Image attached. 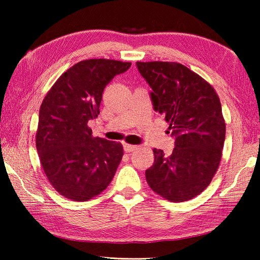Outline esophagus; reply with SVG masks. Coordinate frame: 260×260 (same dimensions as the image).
<instances>
[{"label": "esophagus", "mask_w": 260, "mask_h": 260, "mask_svg": "<svg viewBox=\"0 0 260 260\" xmlns=\"http://www.w3.org/2000/svg\"><path fill=\"white\" fill-rule=\"evenodd\" d=\"M137 147H139V146H137V145H131V144H125V145H124V151H125V152H127V153H131V152H133V151H135Z\"/></svg>", "instance_id": "obj_1"}]
</instances>
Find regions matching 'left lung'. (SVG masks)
<instances>
[{
	"label": "left lung",
	"instance_id": "1",
	"mask_svg": "<svg viewBox=\"0 0 260 260\" xmlns=\"http://www.w3.org/2000/svg\"><path fill=\"white\" fill-rule=\"evenodd\" d=\"M152 88L154 109L170 124L174 150L165 156L154 148L145 176L151 189L172 202L199 196L212 181L221 161L225 124L213 87L178 62H136Z\"/></svg>",
	"mask_w": 260,
	"mask_h": 260
}]
</instances>
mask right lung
I'll return each mask as SVG.
<instances>
[{"label":"right lung","mask_w":260,"mask_h":260,"mask_svg":"<svg viewBox=\"0 0 260 260\" xmlns=\"http://www.w3.org/2000/svg\"><path fill=\"white\" fill-rule=\"evenodd\" d=\"M131 62L89 59L59 77L39 110L37 151L51 185L64 198L87 201L112 182L124 155L117 142L93 137L88 121L99 115L103 91Z\"/></svg>","instance_id":"add662e5"}]
</instances>
